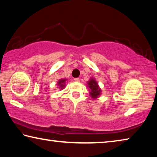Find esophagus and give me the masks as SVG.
Here are the masks:
<instances>
[{
    "label": "esophagus",
    "mask_w": 157,
    "mask_h": 157,
    "mask_svg": "<svg viewBox=\"0 0 157 157\" xmlns=\"http://www.w3.org/2000/svg\"><path fill=\"white\" fill-rule=\"evenodd\" d=\"M74 80H75V82H79V78H75L74 79Z\"/></svg>",
    "instance_id": "1"
}]
</instances>
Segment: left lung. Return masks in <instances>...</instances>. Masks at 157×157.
<instances>
[{
  "instance_id": "obj_1",
  "label": "left lung",
  "mask_w": 157,
  "mask_h": 157,
  "mask_svg": "<svg viewBox=\"0 0 157 157\" xmlns=\"http://www.w3.org/2000/svg\"><path fill=\"white\" fill-rule=\"evenodd\" d=\"M88 82L89 88L91 90V92L90 94H91L92 98H97L100 94V89L99 88V86H98L97 82L93 79Z\"/></svg>"
}]
</instances>
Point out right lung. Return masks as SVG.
<instances>
[{"instance_id": "obj_1", "label": "right lung", "mask_w": 157, "mask_h": 157, "mask_svg": "<svg viewBox=\"0 0 157 157\" xmlns=\"http://www.w3.org/2000/svg\"><path fill=\"white\" fill-rule=\"evenodd\" d=\"M66 81V79H61V80L59 81V82H58V84H59V85H60V86L63 87L64 85H63V84H64V82Z\"/></svg>"}]
</instances>
